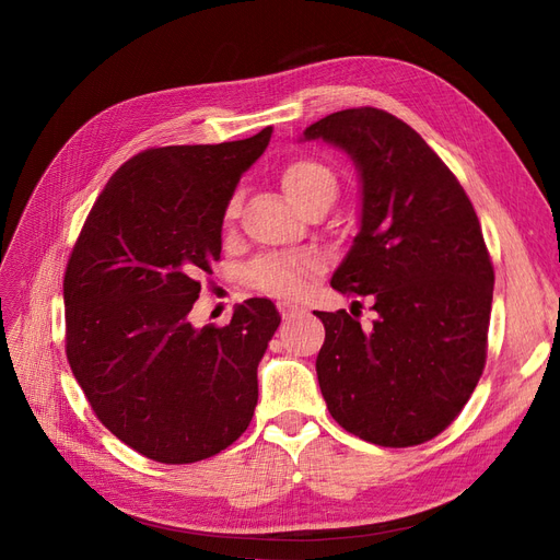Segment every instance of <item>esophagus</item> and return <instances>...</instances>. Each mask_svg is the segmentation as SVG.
I'll list each match as a JSON object with an SVG mask.
<instances>
[{
  "mask_svg": "<svg viewBox=\"0 0 560 560\" xmlns=\"http://www.w3.org/2000/svg\"><path fill=\"white\" fill-rule=\"evenodd\" d=\"M278 311L284 319H290L299 313V306H294V303H290V301H278Z\"/></svg>",
  "mask_w": 560,
  "mask_h": 560,
  "instance_id": "1",
  "label": "esophagus"
}]
</instances>
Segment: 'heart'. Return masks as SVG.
<instances>
[{"mask_svg":"<svg viewBox=\"0 0 560 560\" xmlns=\"http://www.w3.org/2000/svg\"><path fill=\"white\" fill-rule=\"evenodd\" d=\"M282 189L294 206L299 208L301 202H306L315 194L322 191H336V177L327 165L317 161H296L282 173ZM238 212V202L231 200L226 206L224 219H231ZM322 270V259L313 252H301V254H273V257H261L254 261L247 270L249 282L257 287V290L294 299L306 292V287L313 276Z\"/></svg>","mask_w":560,"mask_h":560,"instance_id":"b5f03b06","label":"heart"}]
</instances>
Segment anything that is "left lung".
<instances>
[{
  "label": "left lung",
  "mask_w": 560,
  "mask_h": 560,
  "mask_svg": "<svg viewBox=\"0 0 560 560\" xmlns=\"http://www.w3.org/2000/svg\"><path fill=\"white\" fill-rule=\"evenodd\" d=\"M311 140L346 151L360 177V231L331 287L376 311L371 327L317 311L322 397L364 442L422 444L463 411L486 364L495 276L477 212L428 142L383 109L334 112L303 130Z\"/></svg>",
  "instance_id": "left-lung-1"
}]
</instances>
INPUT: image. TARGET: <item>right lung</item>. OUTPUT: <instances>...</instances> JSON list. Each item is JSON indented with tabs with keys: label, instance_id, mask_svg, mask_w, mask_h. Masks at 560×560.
Here are the masks:
<instances>
[{
	"label": "right lung",
	"instance_id": "obj_1",
	"mask_svg": "<svg viewBox=\"0 0 560 560\" xmlns=\"http://www.w3.org/2000/svg\"><path fill=\"white\" fill-rule=\"evenodd\" d=\"M270 135L132 156L97 196L67 264L72 374L100 422L156 463L206 460L254 416L276 306L247 299L226 327L202 329L189 313L222 254L229 200Z\"/></svg>",
	"mask_w": 560,
	"mask_h": 560
}]
</instances>
